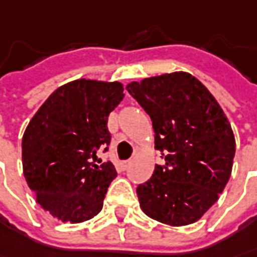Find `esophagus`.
<instances>
[{"instance_id": "1", "label": "esophagus", "mask_w": 257, "mask_h": 257, "mask_svg": "<svg viewBox=\"0 0 257 257\" xmlns=\"http://www.w3.org/2000/svg\"><path fill=\"white\" fill-rule=\"evenodd\" d=\"M131 164H132V161H131V160L120 162V168H122V170H128L129 167H131Z\"/></svg>"}]
</instances>
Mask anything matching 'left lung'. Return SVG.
<instances>
[{
	"label": "left lung",
	"instance_id": "left-lung-1",
	"mask_svg": "<svg viewBox=\"0 0 257 257\" xmlns=\"http://www.w3.org/2000/svg\"><path fill=\"white\" fill-rule=\"evenodd\" d=\"M126 90L150 115L155 150L165 160L137 187L141 208L170 226L191 224L217 201L229 181L236 151L229 120L190 73L148 77L129 83Z\"/></svg>",
	"mask_w": 257,
	"mask_h": 257
}]
</instances>
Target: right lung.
<instances>
[{
	"label": "right lung",
	"mask_w": 257,
	"mask_h": 257,
	"mask_svg": "<svg viewBox=\"0 0 257 257\" xmlns=\"http://www.w3.org/2000/svg\"><path fill=\"white\" fill-rule=\"evenodd\" d=\"M119 82L79 79L54 90L30 120L23 137V171L36 200L53 217L82 223L103 207L116 177L107 151L109 113L123 99Z\"/></svg>",
	"instance_id": "add662e5"
}]
</instances>
